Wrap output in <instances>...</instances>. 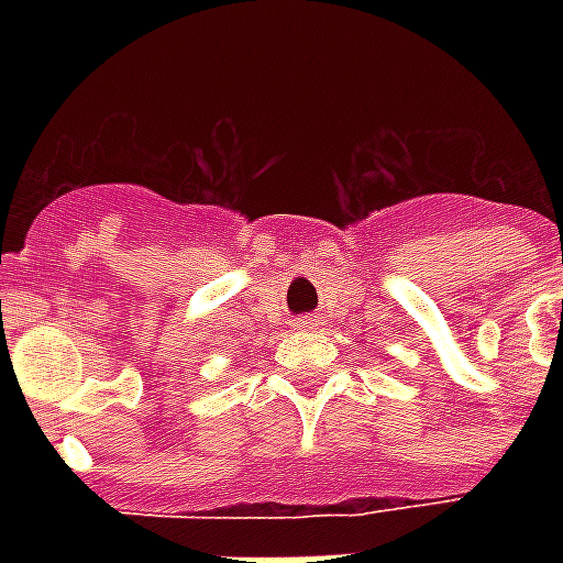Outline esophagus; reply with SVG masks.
<instances>
[{"label": "esophagus", "mask_w": 563, "mask_h": 563, "mask_svg": "<svg viewBox=\"0 0 563 563\" xmlns=\"http://www.w3.org/2000/svg\"><path fill=\"white\" fill-rule=\"evenodd\" d=\"M295 330H316L318 327V318L316 316H300V318H295Z\"/></svg>", "instance_id": "34e87169"}]
</instances>
